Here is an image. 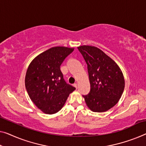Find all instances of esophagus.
<instances>
[{
	"label": "esophagus",
	"instance_id": "esophagus-1",
	"mask_svg": "<svg viewBox=\"0 0 146 146\" xmlns=\"http://www.w3.org/2000/svg\"><path fill=\"white\" fill-rule=\"evenodd\" d=\"M73 86H75L76 88H77V87H78V84L77 83V82H76V83H75V84H73Z\"/></svg>",
	"mask_w": 146,
	"mask_h": 146
}]
</instances>
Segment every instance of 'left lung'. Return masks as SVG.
<instances>
[{"instance_id":"obj_1","label":"left lung","mask_w":146,"mask_h":146,"mask_svg":"<svg viewBox=\"0 0 146 146\" xmlns=\"http://www.w3.org/2000/svg\"><path fill=\"white\" fill-rule=\"evenodd\" d=\"M87 64L90 90L83 95L88 107L94 112H104L119 102L125 88L121 70L111 58L92 46L78 47Z\"/></svg>"}]
</instances>
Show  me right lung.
Here are the masks:
<instances>
[{
    "label": "right lung",
    "instance_id": "add662e5",
    "mask_svg": "<svg viewBox=\"0 0 146 146\" xmlns=\"http://www.w3.org/2000/svg\"><path fill=\"white\" fill-rule=\"evenodd\" d=\"M73 50L64 46L51 48L36 56L28 67L26 90L32 102L44 113L59 111L75 90L65 81L60 70L63 62Z\"/></svg>",
    "mask_w": 146,
    "mask_h": 146
}]
</instances>
